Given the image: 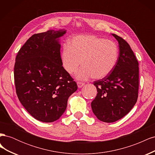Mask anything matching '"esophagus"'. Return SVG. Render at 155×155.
Wrapping results in <instances>:
<instances>
[{
  "instance_id": "34e87169",
  "label": "esophagus",
  "mask_w": 155,
  "mask_h": 155,
  "mask_svg": "<svg viewBox=\"0 0 155 155\" xmlns=\"http://www.w3.org/2000/svg\"><path fill=\"white\" fill-rule=\"evenodd\" d=\"M77 85H78V88H81L82 87H83L84 85H85V83H82V82L78 81V82H77Z\"/></svg>"
}]
</instances>
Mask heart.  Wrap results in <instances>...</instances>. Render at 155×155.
Wrapping results in <instances>:
<instances>
[{
  "instance_id": "obj_1",
  "label": "heart",
  "mask_w": 155,
  "mask_h": 155,
  "mask_svg": "<svg viewBox=\"0 0 155 155\" xmlns=\"http://www.w3.org/2000/svg\"><path fill=\"white\" fill-rule=\"evenodd\" d=\"M118 54V47L113 41L94 35H78L70 45H63L61 61L70 75L77 72L82 61L83 66L76 75L78 79L87 80L93 76L101 79L113 70Z\"/></svg>"
}]
</instances>
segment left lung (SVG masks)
Wrapping results in <instances>:
<instances>
[{"label":"left lung","instance_id":"left-lung-1","mask_svg":"<svg viewBox=\"0 0 155 155\" xmlns=\"http://www.w3.org/2000/svg\"><path fill=\"white\" fill-rule=\"evenodd\" d=\"M112 35L119 43L118 61L108 76L94 82L97 93L91 103L93 113L107 123L129 113L137 101L139 86L138 62L133 51L123 38Z\"/></svg>","mask_w":155,"mask_h":155}]
</instances>
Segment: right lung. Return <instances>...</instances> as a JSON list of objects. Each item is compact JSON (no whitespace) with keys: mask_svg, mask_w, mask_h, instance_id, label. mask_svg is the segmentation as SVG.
<instances>
[{"mask_svg":"<svg viewBox=\"0 0 155 155\" xmlns=\"http://www.w3.org/2000/svg\"><path fill=\"white\" fill-rule=\"evenodd\" d=\"M65 30L33 35L18 51L14 67L17 97L36 120H58L78 85L62 66L59 38Z\"/></svg>","mask_w":155,"mask_h":155,"instance_id":"right-lung-1","label":"right lung"}]
</instances>
